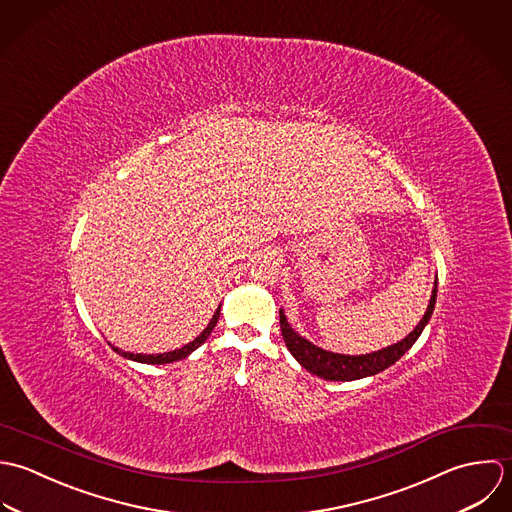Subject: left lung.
<instances>
[{"label": "left lung", "mask_w": 512, "mask_h": 512, "mask_svg": "<svg viewBox=\"0 0 512 512\" xmlns=\"http://www.w3.org/2000/svg\"><path fill=\"white\" fill-rule=\"evenodd\" d=\"M435 299H437V283H435V289L431 293V301H429L427 312L423 314L419 324L409 332L402 342H398L394 346H388L384 350L372 352V354L344 356V354L326 352V350L310 344L307 338L299 336L289 326L283 310H279L281 332H283V340H285L289 352L297 358V362L303 368H307L310 374H314L318 378H324V380H330V382H352V380H360V378H366V376H374V374L390 368L392 364H396L413 346V342L419 338V334L423 332L425 324L429 322V318L433 314Z\"/></svg>", "instance_id": "obj_1"}]
</instances>
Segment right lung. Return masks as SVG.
<instances>
[{
	"instance_id": "right-lung-1",
	"label": "right lung",
	"mask_w": 512,
	"mask_h": 512,
	"mask_svg": "<svg viewBox=\"0 0 512 512\" xmlns=\"http://www.w3.org/2000/svg\"><path fill=\"white\" fill-rule=\"evenodd\" d=\"M217 318H219V308L215 310V314H213V318L209 320L207 328H205L204 332H202L196 340H192L190 344H186V346H182L180 350H174V352H164V354H132V352H122V350H118V348H114V350H116L120 356L128 358V360H136V362H144V364H170V362H176V360H182V358L190 356L196 348H200L205 340H207V336L211 334V330L215 328Z\"/></svg>"
}]
</instances>
